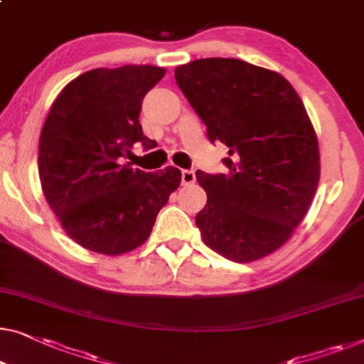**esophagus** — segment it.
I'll list each match as a JSON object with an SVG mask.
<instances>
[{"label":"esophagus","mask_w":364,"mask_h":364,"mask_svg":"<svg viewBox=\"0 0 364 364\" xmlns=\"http://www.w3.org/2000/svg\"><path fill=\"white\" fill-rule=\"evenodd\" d=\"M195 182V172L193 171H188V169H183L182 171V183L183 186H191V183Z\"/></svg>","instance_id":"1"}]
</instances>
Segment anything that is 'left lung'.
<instances>
[{"label": "left lung", "instance_id": "obj_1", "mask_svg": "<svg viewBox=\"0 0 364 364\" xmlns=\"http://www.w3.org/2000/svg\"><path fill=\"white\" fill-rule=\"evenodd\" d=\"M177 85L228 147L226 173L195 172L207 192L197 213L203 243L235 262L271 255L291 238L320 178L317 134L281 73L238 59H198L173 70Z\"/></svg>", "mask_w": 364, "mask_h": 364}]
</instances>
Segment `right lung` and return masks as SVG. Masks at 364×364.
Returning a JSON list of instances; mask_svg holds the SVG:
<instances>
[{
	"instance_id": "1",
	"label": "right lung",
	"mask_w": 364,
	"mask_h": 364,
	"mask_svg": "<svg viewBox=\"0 0 364 364\" xmlns=\"http://www.w3.org/2000/svg\"><path fill=\"white\" fill-rule=\"evenodd\" d=\"M164 75L154 65L93 68L52 103L39 139L42 192L65 233L87 250L108 256L136 250L181 186L177 167L144 172L121 164L134 143L156 146L139 113Z\"/></svg>"
}]
</instances>
